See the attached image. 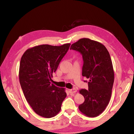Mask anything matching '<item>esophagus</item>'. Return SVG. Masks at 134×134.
Returning a JSON list of instances; mask_svg holds the SVG:
<instances>
[{
    "instance_id": "34e87169",
    "label": "esophagus",
    "mask_w": 134,
    "mask_h": 134,
    "mask_svg": "<svg viewBox=\"0 0 134 134\" xmlns=\"http://www.w3.org/2000/svg\"><path fill=\"white\" fill-rule=\"evenodd\" d=\"M69 92L70 94H72V93H75L76 92V89H69Z\"/></svg>"
}]
</instances>
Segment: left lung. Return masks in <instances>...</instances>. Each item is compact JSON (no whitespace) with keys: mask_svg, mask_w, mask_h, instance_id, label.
I'll use <instances>...</instances> for the list:
<instances>
[{"mask_svg":"<svg viewBox=\"0 0 134 134\" xmlns=\"http://www.w3.org/2000/svg\"><path fill=\"white\" fill-rule=\"evenodd\" d=\"M70 49L82 55V74L89 79L88 90L79 91L85 101L79 105V109L88 117H96L106 108L112 94L114 71L109 53L100 42L86 38L72 44Z\"/></svg>","mask_w":134,"mask_h":134,"instance_id":"1","label":"left lung"}]
</instances>
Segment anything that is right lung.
<instances>
[{
  "mask_svg": "<svg viewBox=\"0 0 134 134\" xmlns=\"http://www.w3.org/2000/svg\"><path fill=\"white\" fill-rule=\"evenodd\" d=\"M70 45H38L27 49L21 58L20 85L28 103L42 117L55 116L67 96L64 89L55 86L51 81Z\"/></svg>",
  "mask_w": 134,
  "mask_h": 134,
  "instance_id": "add662e5",
  "label": "right lung"
}]
</instances>
